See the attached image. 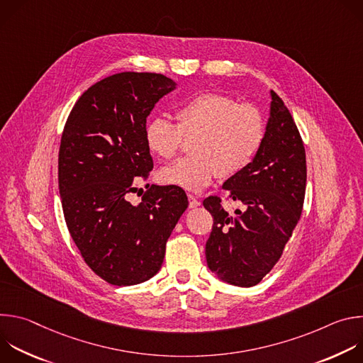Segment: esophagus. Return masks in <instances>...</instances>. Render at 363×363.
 <instances>
[{"label": "esophagus", "instance_id": "esophagus-1", "mask_svg": "<svg viewBox=\"0 0 363 363\" xmlns=\"http://www.w3.org/2000/svg\"><path fill=\"white\" fill-rule=\"evenodd\" d=\"M188 199H189V206L191 208H195V206H199L201 205V202L196 199V196H194L192 194H189L188 195Z\"/></svg>", "mask_w": 363, "mask_h": 363}]
</instances>
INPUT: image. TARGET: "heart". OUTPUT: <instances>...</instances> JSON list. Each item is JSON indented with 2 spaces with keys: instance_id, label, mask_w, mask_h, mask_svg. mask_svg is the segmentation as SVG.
<instances>
[{
  "instance_id": "1",
  "label": "heart",
  "mask_w": 363,
  "mask_h": 363,
  "mask_svg": "<svg viewBox=\"0 0 363 363\" xmlns=\"http://www.w3.org/2000/svg\"><path fill=\"white\" fill-rule=\"evenodd\" d=\"M143 135L150 153L167 161L177 157L184 139H194V157L162 169L160 181L198 192L218 175L231 178L254 161L266 139V121L250 103L203 93L177 108L175 123L155 118L146 123Z\"/></svg>"
}]
</instances>
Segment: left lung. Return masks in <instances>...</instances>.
I'll list each match as a JSON object with an SVG mask.
<instances>
[{
  "label": "left lung",
  "instance_id": "left-lung-1",
  "mask_svg": "<svg viewBox=\"0 0 363 363\" xmlns=\"http://www.w3.org/2000/svg\"><path fill=\"white\" fill-rule=\"evenodd\" d=\"M306 174L300 132L284 101L272 90V113L260 152L223 186L228 199L240 201L244 210L230 216L217 195L202 202L214 218L205 244L206 264L223 281L251 287L272 272L300 220Z\"/></svg>",
  "mask_w": 363,
  "mask_h": 363
}]
</instances>
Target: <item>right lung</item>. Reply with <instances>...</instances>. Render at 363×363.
Returning a JSON list of instances; mask_svg holds the SVG:
<instances>
[{
    "label": "right lung",
    "mask_w": 363,
    "mask_h": 363,
    "mask_svg": "<svg viewBox=\"0 0 363 363\" xmlns=\"http://www.w3.org/2000/svg\"><path fill=\"white\" fill-rule=\"evenodd\" d=\"M175 89L160 73L123 72L90 86L74 103L59 150V189L69 233L86 264L113 286L157 274L167 241L188 206L182 188L147 184L129 202L133 178L153 161L145 126L157 101Z\"/></svg>",
    "instance_id": "add662e5"
}]
</instances>
